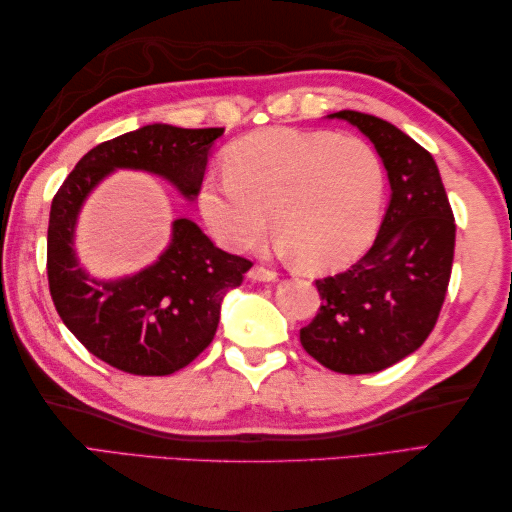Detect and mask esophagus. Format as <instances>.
Here are the masks:
<instances>
[{"label":"esophagus","instance_id":"esophagus-1","mask_svg":"<svg viewBox=\"0 0 512 512\" xmlns=\"http://www.w3.org/2000/svg\"><path fill=\"white\" fill-rule=\"evenodd\" d=\"M248 279L250 281H277V273L264 266H253L248 270Z\"/></svg>","mask_w":512,"mask_h":512}]
</instances>
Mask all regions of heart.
Listing matches in <instances>:
<instances>
[{
    "label": "heart",
    "mask_w": 512,
    "mask_h": 512,
    "mask_svg": "<svg viewBox=\"0 0 512 512\" xmlns=\"http://www.w3.org/2000/svg\"><path fill=\"white\" fill-rule=\"evenodd\" d=\"M222 162L226 178L204 180L198 206L215 242L231 253L262 242L268 214L281 253L310 268H339L372 242L385 171L363 138L270 127L237 138Z\"/></svg>",
    "instance_id": "1"
}]
</instances>
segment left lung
I'll use <instances>...</instances> for the list:
<instances>
[{
    "label": "left lung",
    "instance_id": "left-lung-1",
    "mask_svg": "<svg viewBox=\"0 0 512 512\" xmlns=\"http://www.w3.org/2000/svg\"><path fill=\"white\" fill-rule=\"evenodd\" d=\"M376 147L391 198L374 246L334 277L317 279L323 306L301 345L339 374H374L427 341L447 295L455 220L436 160L383 118L343 110Z\"/></svg>",
    "mask_w": 512,
    "mask_h": 512
}]
</instances>
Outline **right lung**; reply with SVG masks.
I'll list each match as a JSON object with an SVG mask.
<instances>
[{
  "label": "right lung",
  "instance_id": "1",
  "mask_svg": "<svg viewBox=\"0 0 512 512\" xmlns=\"http://www.w3.org/2000/svg\"><path fill=\"white\" fill-rule=\"evenodd\" d=\"M222 134V127H138L90 149L54 195L48 224L54 308L65 328L107 365L138 376L187 367L213 341L224 297L242 286L253 264L217 248L189 217H176L154 264L116 279L92 277L74 246L83 204L118 169L158 176L193 202Z\"/></svg>",
  "mask_w": 512,
  "mask_h": 512
}]
</instances>
